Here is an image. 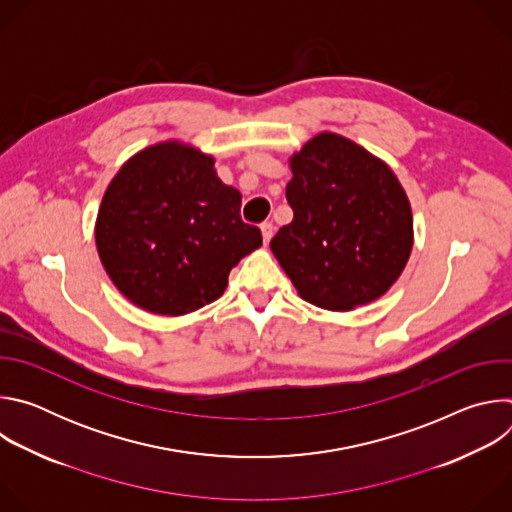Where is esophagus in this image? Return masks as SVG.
Segmentation results:
<instances>
[{"instance_id":"1","label":"esophagus","mask_w":512,"mask_h":512,"mask_svg":"<svg viewBox=\"0 0 512 512\" xmlns=\"http://www.w3.org/2000/svg\"><path fill=\"white\" fill-rule=\"evenodd\" d=\"M261 235H263V243L267 245L271 241V237H273V225L271 223H263L261 225Z\"/></svg>"}]
</instances>
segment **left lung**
<instances>
[{
    "label": "left lung",
    "instance_id": "1",
    "mask_svg": "<svg viewBox=\"0 0 512 512\" xmlns=\"http://www.w3.org/2000/svg\"><path fill=\"white\" fill-rule=\"evenodd\" d=\"M289 168L294 221L271 251L300 298L346 312L387 294L413 247L411 204L393 170L330 131L312 137Z\"/></svg>",
    "mask_w": 512,
    "mask_h": 512
}]
</instances>
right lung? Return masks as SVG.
<instances>
[{
	"instance_id": "add662e5",
	"label": "right lung",
	"mask_w": 512,
	"mask_h": 512,
	"mask_svg": "<svg viewBox=\"0 0 512 512\" xmlns=\"http://www.w3.org/2000/svg\"><path fill=\"white\" fill-rule=\"evenodd\" d=\"M95 241L121 294L160 316L221 298L231 269L263 243L241 221V192L216 176L214 158L178 139L121 166L101 200Z\"/></svg>"
}]
</instances>
